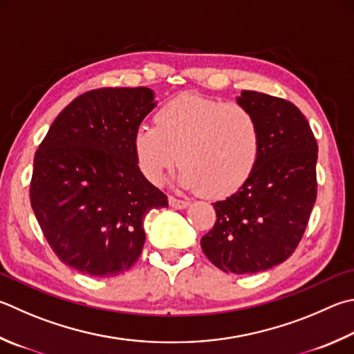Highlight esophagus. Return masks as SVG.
Returning <instances> with one entry per match:
<instances>
[{"label":"esophagus","mask_w":354,"mask_h":354,"mask_svg":"<svg viewBox=\"0 0 354 354\" xmlns=\"http://www.w3.org/2000/svg\"><path fill=\"white\" fill-rule=\"evenodd\" d=\"M169 204L171 205L173 209H185L189 205V203L187 201H184V199H178V198H175V196H169Z\"/></svg>","instance_id":"obj_1"}]
</instances>
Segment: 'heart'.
<instances>
[{
	"label": "heart",
	"instance_id": "b5f03b06",
	"mask_svg": "<svg viewBox=\"0 0 354 354\" xmlns=\"http://www.w3.org/2000/svg\"><path fill=\"white\" fill-rule=\"evenodd\" d=\"M134 162L147 181L159 185L179 160L184 189L226 198L252 176L261 155V130L255 114L236 102L179 95L155 114V127L133 136Z\"/></svg>",
	"mask_w": 354,
	"mask_h": 354
}]
</instances>
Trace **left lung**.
I'll return each mask as SVG.
<instances>
[{
  "label": "left lung",
  "instance_id": "left-lung-1",
  "mask_svg": "<svg viewBox=\"0 0 354 354\" xmlns=\"http://www.w3.org/2000/svg\"><path fill=\"white\" fill-rule=\"evenodd\" d=\"M255 114L261 155L252 176L224 201L201 239L205 257L224 272L255 274L292 255L317 196V142L297 106L265 93L241 91Z\"/></svg>",
  "mask_w": 354,
  "mask_h": 354
}]
</instances>
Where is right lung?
<instances>
[{
  "mask_svg": "<svg viewBox=\"0 0 354 354\" xmlns=\"http://www.w3.org/2000/svg\"><path fill=\"white\" fill-rule=\"evenodd\" d=\"M156 106L150 88H99L63 110L34 158L30 205L55 255L82 274L115 277L138 261L144 216L169 199L140 175L133 136Z\"/></svg>",
  "mask_w": 354,
  "mask_h": 354,
  "instance_id": "1",
  "label": "right lung"
}]
</instances>
